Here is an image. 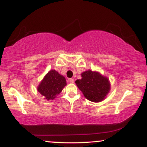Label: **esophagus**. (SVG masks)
Here are the masks:
<instances>
[{
    "label": "esophagus",
    "instance_id": "34e87169",
    "mask_svg": "<svg viewBox=\"0 0 147 147\" xmlns=\"http://www.w3.org/2000/svg\"><path fill=\"white\" fill-rule=\"evenodd\" d=\"M68 81H69V82H70V83H71V84H73L74 82H75V81H74V79H72V78L69 79Z\"/></svg>",
    "mask_w": 147,
    "mask_h": 147
}]
</instances>
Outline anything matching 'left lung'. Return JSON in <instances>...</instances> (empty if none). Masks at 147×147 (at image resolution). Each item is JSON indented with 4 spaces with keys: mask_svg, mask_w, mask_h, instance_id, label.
I'll use <instances>...</instances> for the list:
<instances>
[{
    "mask_svg": "<svg viewBox=\"0 0 147 147\" xmlns=\"http://www.w3.org/2000/svg\"><path fill=\"white\" fill-rule=\"evenodd\" d=\"M82 77L75 83L86 98L93 102H101L105 98L110 90L109 79L91 70L83 72Z\"/></svg>",
    "mask_w": 147,
    "mask_h": 147,
    "instance_id": "1",
    "label": "left lung"
}]
</instances>
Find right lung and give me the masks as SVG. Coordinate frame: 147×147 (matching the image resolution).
I'll return each mask as SVG.
<instances>
[{
  "label": "right lung",
  "instance_id": "right-lung-1",
  "mask_svg": "<svg viewBox=\"0 0 147 147\" xmlns=\"http://www.w3.org/2000/svg\"><path fill=\"white\" fill-rule=\"evenodd\" d=\"M66 85L65 77L55 70L48 72L38 87V91L48 100L55 98Z\"/></svg>",
  "mask_w": 147,
  "mask_h": 147
}]
</instances>
